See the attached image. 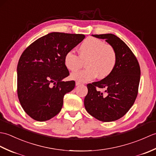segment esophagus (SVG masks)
Instances as JSON below:
<instances>
[{
	"instance_id": "obj_1",
	"label": "esophagus",
	"mask_w": 156,
	"mask_h": 156,
	"mask_svg": "<svg viewBox=\"0 0 156 156\" xmlns=\"http://www.w3.org/2000/svg\"><path fill=\"white\" fill-rule=\"evenodd\" d=\"M80 82H76V86H79V85H80Z\"/></svg>"
}]
</instances>
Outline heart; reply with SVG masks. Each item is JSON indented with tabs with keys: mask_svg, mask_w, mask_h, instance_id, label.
<instances>
[{
	"mask_svg": "<svg viewBox=\"0 0 156 156\" xmlns=\"http://www.w3.org/2000/svg\"><path fill=\"white\" fill-rule=\"evenodd\" d=\"M85 62L83 70L71 74L72 80L87 82L98 77L104 79L114 71L117 63V55L111 45L101 39L88 37L79 47V55L70 50L64 56V64L71 72L80 69Z\"/></svg>",
	"mask_w": 156,
	"mask_h": 156,
	"instance_id": "1",
	"label": "heart"
}]
</instances>
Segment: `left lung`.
Returning a JSON list of instances; mask_svg holds the SVG:
<instances>
[{"label":"left lung","instance_id":"8db88e82","mask_svg":"<svg viewBox=\"0 0 156 156\" xmlns=\"http://www.w3.org/2000/svg\"><path fill=\"white\" fill-rule=\"evenodd\" d=\"M105 39L117 55L114 71L101 81L87 84L84 107L89 114L99 121L111 122L127 113L134 104L140 81V67L133 53L120 38L111 34L92 35ZM105 88L106 94L96 90Z\"/></svg>","mask_w":156,"mask_h":156}]
</instances>
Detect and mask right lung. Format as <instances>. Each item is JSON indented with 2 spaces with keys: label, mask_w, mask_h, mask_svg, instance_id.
Returning <instances> with one entry per match:
<instances>
[{
  "label": "right lung",
  "mask_w": 156,
  "mask_h": 156,
  "mask_svg": "<svg viewBox=\"0 0 156 156\" xmlns=\"http://www.w3.org/2000/svg\"><path fill=\"white\" fill-rule=\"evenodd\" d=\"M82 34L53 32L23 52L17 65V95L23 110L37 121L49 120L60 112L64 95L75 87L64 56L83 40Z\"/></svg>",
  "instance_id": "obj_1"
}]
</instances>
